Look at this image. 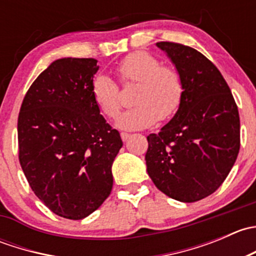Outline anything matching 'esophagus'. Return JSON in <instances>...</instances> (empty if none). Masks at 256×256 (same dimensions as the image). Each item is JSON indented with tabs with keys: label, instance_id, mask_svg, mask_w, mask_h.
I'll return each instance as SVG.
<instances>
[{
	"label": "esophagus",
	"instance_id": "1",
	"mask_svg": "<svg viewBox=\"0 0 256 256\" xmlns=\"http://www.w3.org/2000/svg\"><path fill=\"white\" fill-rule=\"evenodd\" d=\"M121 138H122V141H128V138H130V134H126V132H121L120 134Z\"/></svg>",
	"mask_w": 256,
	"mask_h": 256
}]
</instances>
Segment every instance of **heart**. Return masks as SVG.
I'll return each mask as SVG.
<instances>
[{
    "label": "heart",
    "mask_w": 256,
    "mask_h": 256,
    "mask_svg": "<svg viewBox=\"0 0 256 256\" xmlns=\"http://www.w3.org/2000/svg\"><path fill=\"white\" fill-rule=\"evenodd\" d=\"M122 84L135 82V106L118 116L116 126L121 130H142L171 118L183 98V82L176 69L161 66V62L147 52L128 54L116 66ZM92 94L99 109L115 118L121 106L118 85L106 74H99L92 82Z\"/></svg>",
    "instance_id": "b5f03b06"
}]
</instances>
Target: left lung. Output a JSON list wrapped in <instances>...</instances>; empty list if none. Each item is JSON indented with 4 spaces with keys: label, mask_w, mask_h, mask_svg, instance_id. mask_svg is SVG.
<instances>
[{
    "label": "left lung",
    "mask_w": 256,
    "mask_h": 256,
    "mask_svg": "<svg viewBox=\"0 0 256 256\" xmlns=\"http://www.w3.org/2000/svg\"><path fill=\"white\" fill-rule=\"evenodd\" d=\"M183 82L177 112L158 134L147 136V174L157 188L184 203L216 192L240 148L238 106L216 66L188 46L158 42Z\"/></svg>",
    "instance_id": "left-lung-1"
}]
</instances>
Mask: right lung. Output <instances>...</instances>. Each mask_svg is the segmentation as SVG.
<instances>
[{
	"instance_id": "add662e5",
	"label": "right lung",
	"mask_w": 256,
	"mask_h": 256,
	"mask_svg": "<svg viewBox=\"0 0 256 256\" xmlns=\"http://www.w3.org/2000/svg\"><path fill=\"white\" fill-rule=\"evenodd\" d=\"M96 63L54 60L30 86L18 115V157L30 188L54 214L73 220L109 197L122 147L92 98Z\"/></svg>"
}]
</instances>
